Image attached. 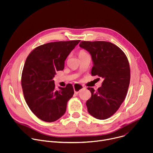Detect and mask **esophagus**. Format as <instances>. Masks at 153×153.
Returning a JSON list of instances; mask_svg holds the SVG:
<instances>
[{
  "label": "esophagus",
  "instance_id": "34e87169",
  "mask_svg": "<svg viewBox=\"0 0 153 153\" xmlns=\"http://www.w3.org/2000/svg\"><path fill=\"white\" fill-rule=\"evenodd\" d=\"M73 88H74L75 93L78 94L83 88V86L79 84H75L74 85H73Z\"/></svg>",
  "mask_w": 153,
  "mask_h": 153
}]
</instances>
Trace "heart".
<instances>
[{
  "label": "heart",
  "mask_w": 153,
  "mask_h": 153,
  "mask_svg": "<svg viewBox=\"0 0 153 153\" xmlns=\"http://www.w3.org/2000/svg\"><path fill=\"white\" fill-rule=\"evenodd\" d=\"M86 54H87V53L84 50H80L79 53V57H82V56H83L85 55H86Z\"/></svg>",
  "instance_id": "b5f03b06"
}]
</instances>
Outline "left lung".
Masks as SVG:
<instances>
[{"label": "left lung", "instance_id": "1", "mask_svg": "<svg viewBox=\"0 0 153 153\" xmlns=\"http://www.w3.org/2000/svg\"><path fill=\"white\" fill-rule=\"evenodd\" d=\"M79 46L91 56V75L103 79L97 91L88 88L91 93L86 103L88 111L97 119H106L118 110L126 96L130 82L128 60L123 51L111 42L82 41Z\"/></svg>", "mask_w": 153, "mask_h": 153}]
</instances>
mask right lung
<instances>
[{"label": "right lung", "mask_w": 153, "mask_h": 153, "mask_svg": "<svg viewBox=\"0 0 153 153\" xmlns=\"http://www.w3.org/2000/svg\"><path fill=\"white\" fill-rule=\"evenodd\" d=\"M79 40L46 43L36 47L26 59L21 84L25 100L31 111L40 120L52 122L66 111L68 101L74 94L71 84L55 90L53 79L64 69L65 60Z\"/></svg>", "instance_id": "add662e5"}]
</instances>
